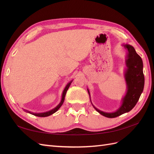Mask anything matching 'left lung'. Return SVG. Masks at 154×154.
<instances>
[{
	"label": "left lung",
	"instance_id": "8db88e82",
	"mask_svg": "<svg viewBox=\"0 0 154 154\" xmlns=\"http://www.w3.org/2000/svg\"><path fill=\"white\" fill-rule=\"evenodd\" d=\"M123 45L128 51L127 59L125 60L127 68L124 74L127 89L126 94L122 98V105L115 112H106L96 108L91 100V103L96 110L102 116L109 118H116L131 110L137 103L144 88V77L143 71V64L142 59L137 54L133 46L129 44H124ZM87 91L88 94L91 96L88 88Z\"/></svg>",
	"mask_w": 154,
	"mask_h": 154
}]
</instances>
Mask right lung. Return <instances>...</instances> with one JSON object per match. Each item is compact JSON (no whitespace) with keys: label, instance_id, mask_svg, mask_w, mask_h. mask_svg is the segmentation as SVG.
I'll list each match as a JSON object with an SVG mask.
<instances>
[{"label":"right lung","instance_id":"1","mask_svg":"<svg viewBox=\"0 0 154 154\" xmlns=\"http://www.w3.org/2000/svg\"><path fill=\"white\" fill-rule=\"evenodd\" d=\"M72 82V80H71V82H69L67 84V85L66 86V87H65V88L63 89V91L62 92V100H61V101H60V103L57 106H56L55 108H54L53 109L49 111H48V112H42V113H34V112H31V111H29V110H25V109H24V110L25 112H27V113H29L31 114H32V115L36 116H38V117H47V116H49L50 115H52L53 114L55 113L56 112H57L60 108V107H61V106L63 103V101H64V100H65V96H66V92H67V91L68 90L69 87H70V85H71Z\"/></svg>","mask_w":154,"mask_h":154}]
</instances>
